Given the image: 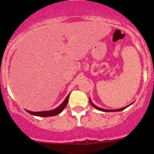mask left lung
<instances>
[{
  "label": "left lung",
  "mask_w": 154,
  "mask_h": 154,
  "mask_svg": "<svg viewBox=\"0 0 154 154\" xmlns=\"http://www.w3.org/2000/svg\"><path fill=\"white\" fill-rule=\"evenodd\" d=\"M89 102H90V103H91V106H92L93 107H94V108L95 109H98V110H100V111H103V112H118V111H122V110H123V109H125V108H127V106H126V107H123V108H121V109H102V108H99V107H97V106H95V105L94 104V103H92V102L91 101V100H89Z\"/></svg>",
  "instance_id": "8db88e82"
}]
</instances>
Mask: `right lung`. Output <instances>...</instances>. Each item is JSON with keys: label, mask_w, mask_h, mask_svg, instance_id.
Returning <instances> with one entry per match:
<instances>
[{"label": "right lung", "mask_w": 154, "mask_h": 154, "mask_svg": "<svg viewBox=\"0 0 154 154\" xmlns=\"http://www.w3.org/2000/svg\"><path fill=\"white\" fill-rule=\"evenodd\" d=\"M70 94L66 97V98L65 99L64 101L61 103L60 106H59L57 108L54 109L50 110V111H43V112H30L27 110V112L29 114L33 115V116H41V117H48V116H57V115L60 114L62 111L65 109V107L66 106V105L68 104V97H69Z\"/></svg>", "instance_id": "obj_1"}]
</instances>
